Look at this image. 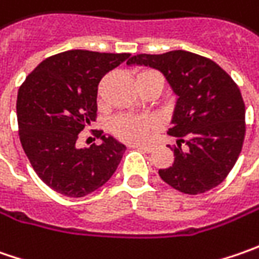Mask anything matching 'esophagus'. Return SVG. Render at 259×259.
<instances>
[{
    "label": "esophagus",
    "mask_w": 259,
    "mask_h": 259,
    "mask_svg": "<svg viewBox=\"0 0 259 259\" xmlns=\"http://www.w3.org/2000/svg\"><path fill=\"white\" fill-rule=\"evenodd\" d=\"M135 148H138V150H141V151H144V153H151L153 151V147L151 145H134Z\"/></svg>",
    "instance_id": "esophagus-1"
}]
</instances>
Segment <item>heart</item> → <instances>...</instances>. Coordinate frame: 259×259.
I'll return each instance as SVG.
<instances>
[{
  "mask_svg": "<svg viewBox=\"0 0 259 259\" xmlns=\"http://www.w3.org/2000/svg\"><path fill=\"white\" fill-rule=\"evenodd\" d=\"M145 76H157L161 77L157 72L153 70H141L137 79L145 77ZM112 131L116 137L121 140L133 143V144H141L150 140L154 130L157 128V122L151 116H137V115H119L112 121Z\"/></svg>",
  "mask_w": 259,
  "mask_h": 259,
  "instance_id": "1",
  "label": "heart"
}]
</instances>
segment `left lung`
<instances>
[{
    "label": "left lung",
    "instance_id": "obj_1",
    "mask_svg": "<svg viewBox=\"0 0 259 259\" xmlns=\"http://www.w3.org/2000/svg\"><path fill=\"white\" fill-rule=\"evenodd\" d=\"M126 65L160 70L177 96L167 131L177 138L174 163L160 168V177L186 194L204 193L222 183L245 137V105L232 77L213 60L184 50L137 55Z\"/></svg>",
    "mask_w": 259,
    "mask_h": 259
}]
</instances>
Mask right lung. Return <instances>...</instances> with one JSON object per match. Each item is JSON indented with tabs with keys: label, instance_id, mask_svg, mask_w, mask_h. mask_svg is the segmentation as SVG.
I'll return each instance as SVG.
<instances>
[{
	"label": "right lung",
	"instance_id": "obj_1",
	"mask_svg": "<svg viewBox=\"0 0 259 259\" xmlns=\"http://www.w3.org/2000/svg\"><path fill=\"white\" fill-rule=\"evenodd\" d=\"M130 53L69 50L50 56L27 76L17 96L20 141L37 176L57 193L83 197L102 187L126 150L114 137L98 133L102 144L76 145L94 122L98 85Z\"/></svg>",
	"mask_w": 259,
	"mask_h": 259
}]
</instances>
